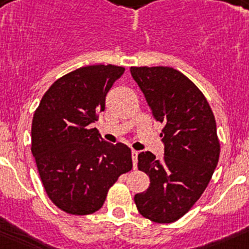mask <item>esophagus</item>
<instances>
[{"label": "esophagus", "mask_w": 249, "mask_h": 249, "mask_svg": "<svg viewBox=\"0 0 249 249\" xmlns=\"http://www.w3.org/2000/svg\"><path fill=\"white\" fill-rule=\"evenodd\" d=\"M132 160H133V168H137V156L138 152L136 149H132Z\"/></svg>", "instance_id": "esophagus-1"}]
</instances>
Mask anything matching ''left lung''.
Wrapping results in <instances>:
<instances>
[{
    "instance_id": "left-lung-1",
    "label": "left lung",
    "mask_w": 249,
    "mask_h": 249,
    "mask_svg": "<svg viewBox=\"0 0 249 249\" xmlns=\"http://www.w3.org/2000/svg\"><path fill=\"white\" fill-rule=\"evenodd\" d=\"M156 121L163 123L164 156L138 155V169L149 177L147 191L135 196L141 214L172 223L198 201L219 158V141L210 105L198 87L172 67H131Z\"/></svg>"
}]
</instances>
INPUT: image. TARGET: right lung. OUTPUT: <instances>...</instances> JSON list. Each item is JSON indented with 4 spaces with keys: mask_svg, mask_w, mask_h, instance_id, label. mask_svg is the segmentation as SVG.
Here are the masks:
<instances>
[{
    "mask_svg": "<svg viewBox=\"0 0 249 249\" xmlns=\"http://www.w3.org/2000/svg\"><path fill=\"white\" fill-rule=\"evenodd\" d=\"M124 72L113 65L77 68L51 86L35 111L31 151L50 199L66 213L91 214L132 169L131 149L102 140L91 123Z\"/></svg>",
    "mask_w": 249,
    "mask_h": 249,
    "instance_id": "right-lung-1",
    "label": "right lung"
}]
</instances>
